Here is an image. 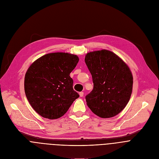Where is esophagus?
<instances>
[{
    "label": "esophagus",
    "instance_id": "obj_1",
    "mask_svg": "<svg viewBox=\"0 0 159 159\" xmlns=\"http://www.w3.org/2000/svg\"><path fill=\"white\" fill-rule=\"evenodd\" d=\"M79 95H80V97H82L84 96V93L83 92H80L79 93Z\"/></svg>",
    "mask_w": 159,
    "mask_h": 159
}]
</instances>
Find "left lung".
Here are the masks:
<instances>
[{
	"label": "left lung",
	"instance_id": "1",
	"mask_svg": "<svg viewBox=\"0 0 159 159\" xmlns=\"http://www.w3.org/2000/svg\"><path fill=\"white\" fill-rule=\"evenodd\" d=\"M85 62L94 84L86 97L87 105L100 118L114 117L130 100L133 87L130 69L118 56L105 49L87 53Z\"/></svg>",
	"mask_w": 159,
	"mask_h": 159
}]
</instances>
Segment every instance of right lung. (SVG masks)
<instances>
[{"instance_id": "1", "label": "right lung", "mask_w": 159, "mask_h": 159, "mask_svg": "<svg viewBox=\"0 0 159 159\" xmlns=\"http://www.w3.org/2000/svg\"><path fill=\"white\" fill-rule=\"evenodd\" d=\"M79 61L77 55L70 53H50L36 59L27 69L25 93L31 107L42 117L61 118L79 97L70 76Z\"/></svg>"}]
</instances>
